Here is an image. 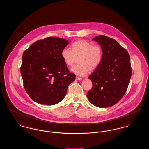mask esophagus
I'll return each mask as SVG.
<instances>
[{
    "mask_svg": "<svg viewBox=\"0 0 149 149\" xmlns=\"http://www.w3.org/2000/svg\"><path fill=\"white\" fill-rule=\"evenodd\" d=\"M81 79H82L81 78H80L79 77H76V80H81Z\"/></svg>",
    "mask_w": 149,
    "mask_h": 149,
    "instance_id": "1",
    "label": "esophagus"
}]
</instances>
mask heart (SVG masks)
Returning a JSON list of instances; mask_svg holds the SVG:
<instances>
[{"label": "heart", "instance_id": "heart-1", "mask_svg": "<svg viewBox=\"0 0 149 149\" xmlns=\"http://www.w3.org/2000/svg\"><path fill=\"white\" fill-rule=\"evenodd\" d=\"M60 54L64 63L69 67L72 66L78 57V64L72 68L71 71L80 76L85 75L89 70L96 69L101 64L103 56V50L99 45H93L85 40L72 43L70 49L64 48Z\"/></svg>", "mask_w": 149, "mask_h": 149}]
</instances>
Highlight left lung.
Instances as JSON below:
<instances>
[{
	"instance_id": "1",
	"label": "left lung",
	"mask_w": 149,
	"mask_h": 149,
	"mask_svg": "<svg viewBox=\"0 0 149 149\" xmlns=\"http://www.w3.org/2000/svg\"><path fill=\"white\" fill-rule=\"evenodd\" d=\"M92 40L101 46L103 56L100 65L89 77L92 88L86 95L95 106H112L127 89L132 74L130 57L127 51L112 38L100 35Z\"/></svg>"
}]
</instances>
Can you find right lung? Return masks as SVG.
<instances>
[{"label": "right lung", "instance_id": "right-lung-1", "mask_svg": "<svg viewBox=\"0 0 149 149\" xmlns=\"http://www.w3.org/2000/svg\"><path fill=\"white\" fill-rule=\"evenodd\" d=\"M69 43L62 38L49 37L33 43L22 57L20 71L24 88L36 102L54 105L64 99L75 79L61 56Z\"/></svg>", "mask_w": 149, "mask_h": 149}]
</instances>
